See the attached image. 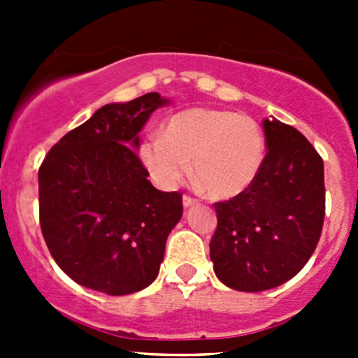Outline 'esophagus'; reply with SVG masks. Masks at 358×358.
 Masks as SVG:
<instances>
[{"mask_svg": "<svg viewBox=\"0 0 358 358\" xmlns=\"http://www.w3.org/2000/svg\"><path fill=\"white\" fill-rule=\"evenodd\" d=\"M182 202H183V208H190V206L196 204V199H192V197H190V196H183Z\"/></svg>", "mask_w": 358, "mask_h": 358, "instance_id": "obj_1", "label": "esophagus"}]
</instances>
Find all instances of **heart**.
<instances>
[{
	"mask_svg": "<svg viewBox=\"0 0 358 358\" xmlns=\"http://www.w3.org/2000/svg\"><path fill=\"white\" fill-rule=\"evenodd\" d=\"M262 126L249 115L223 109H187L164 122L161 136L138 147L143 168L157 187L173 190L189 175L213 199L246 192L265 162Z\"/></svg>",
	"mask_w": 358,
	"mask_h": 358,
	"instance_id": "heart-1",
	"label": "heart"
}]
</instances>
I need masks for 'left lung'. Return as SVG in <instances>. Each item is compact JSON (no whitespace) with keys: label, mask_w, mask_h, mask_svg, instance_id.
Listing matches in <instances>:
<instances>
[{"label":"left lung","mask_w":358,"mask_h":358,"mask_svg":"<svg viewBox=\"0 0 358 358\" xmlns=\"http://www.w3.org/2000/svg\"><path fill=\"white\" fill-rule=\"evenodd\" d=\"M265 162L246 192L216 202L218 227L209 244L213 268L225 286L259 292L305 266L326 215L324 162L289 124L265 119Z\"/></svg>","instance_id":"1"}]
</instances>
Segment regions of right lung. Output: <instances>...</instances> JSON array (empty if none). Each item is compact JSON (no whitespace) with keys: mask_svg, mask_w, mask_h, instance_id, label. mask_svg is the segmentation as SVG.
<instances>
[{"mask_svg":"<svg viewBox=\"0 0 358 358\" xmlns=\"http://www.w3.org/2000/svg\"><path fill=\"white\" fill-rule=\"evenodd\" d=\"M169 103L156 92L107 103L62 136L39 168L43 237L79 286L122 296L156 280L182 196L157 190L135 150L150 114Z\"/></svg>","mask_w":358,"mask_h":358,"instance_id":"add662e5","label":"right lung"}]
</instances>
